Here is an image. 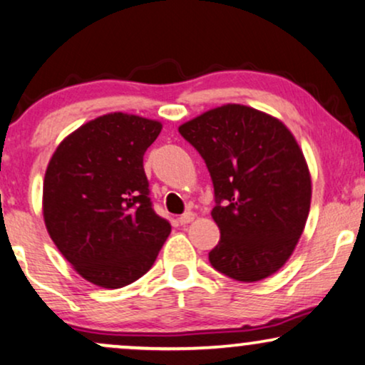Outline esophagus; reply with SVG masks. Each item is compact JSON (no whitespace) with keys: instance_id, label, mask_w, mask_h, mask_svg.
Segmentation results:
<instances>
[{"instance_id":"esophagus-1","label":"esophagus","mask_w":365,"mask_h":365,"mask_svg":"<svg viewBox=\"0 0 365 365\" xmlns=\"http://www.w3.org/2000/svg\"><path fill=\"white\" fill-rule=\"evenodd\" d=\"M195 217H196V215L192 213V211H186V213H184V215H181V217H179V223H181V225H187V223H191L192 220H195Z\"/></svg>"}]
</instances>
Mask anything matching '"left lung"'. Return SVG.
Returning <instances> with one entry per match:
<instances>
[{
  "mask_svg": "<svg viewBox=\"0 0 365 365\" xmlns=\"http://www.w3.org/2000/svg\"><path fill=\"white\" fill-rule=\"evenodd\" d=\"M203 157L215 190L220 242L210 264L242 282L269 277L289 259L309 213L312 178L286 125L225 105L179 127Z\"/></svg>",
  "mask_w": 365,
  "mask_h": 365,
  "instance_id": "8db88e82",
  "label": "left lung"
}]
</instances>
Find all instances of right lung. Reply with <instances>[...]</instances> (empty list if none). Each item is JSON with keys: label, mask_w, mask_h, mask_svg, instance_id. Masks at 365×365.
<instances>
[{"label": "right lung", "mask_w": 365, "mask_h": 365, "mask_svg": "<svg viewBox=\"0 0 365 365\" xmlns=\"http://www.w3.org/2000/svg\"><path fill=\"white\" fill-rule=\"evenodd\" d=\"M159 121L110 113L71 133L48 162L43 220L53 244L93 284H132L155 262L170 233L152 208L143 154Z\"/></svg>", "instance_id": "obj_1"}]
</instances>
